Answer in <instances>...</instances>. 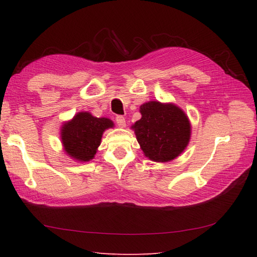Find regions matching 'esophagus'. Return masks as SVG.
<instances>
[{
	"label": "esophagus",
	"mask_w": 257,
	"mask_h": 257,
	"mask_svg": "<svg viewBox=\"0 0 257 257\" xmlns=\"http://www.w3.org/2000/svg\"><path fill=\"white\" fill-rule=\"evenodd\" d=\"M115 122H116V124L119 125L120 128L125 127V119L123 118L122 115H116L115 116Z\"/></svg>",
	"instance_id": "1"
}]
</instances>
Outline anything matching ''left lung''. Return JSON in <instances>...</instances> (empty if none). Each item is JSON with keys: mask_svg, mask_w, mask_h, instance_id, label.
<instances>
[{"mask_svg": "<svg viewBox=\"0 0 257 257\" xmlns=\"http://www.w3.org/2000/svg\"><path fill=\"white\" fill-rule=\"evenodd\" d=\"M142 119L133 125L143 152L154 162L174 160L188 146L191 125L174 104L151 101L141 106Z\"/></svg>", "mask_w": 257, "mask_h": 257, "instance_id": "obj_1", "label": "left lung"}]
</instances>
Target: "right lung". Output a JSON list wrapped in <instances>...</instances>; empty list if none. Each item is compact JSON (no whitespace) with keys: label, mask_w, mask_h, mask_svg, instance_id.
<instances>
[{"label":"right lung","mask_w":257,"mask_h":257,"mask_svg":"<svg viewBox=\"0 0 257 257\" xmlns=\"http://www.w3.org/2000/svg\"><path fill=\"white\" fill-rule=\"evenodd\" d=\"M113 127L106 118H95L90 112L77 113L62 129V142L65 152L81 162H88L94 157L100 146L102 134Z\"/></svg>","instance_id":"obj_1"}]
</instances>
